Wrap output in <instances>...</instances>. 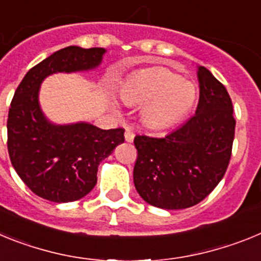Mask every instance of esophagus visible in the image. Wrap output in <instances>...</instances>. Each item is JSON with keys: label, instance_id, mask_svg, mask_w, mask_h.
Wrapping results in <instances>:
<instances>
[{"label": "esophagus", "instance_id": "obj_1", "mask_svg": "<svg viewBox=\"0 0 261 261\" xmlns=\"http://www.w3.org/2000/svg\"><path fill=\"white\" fill-rule=\"evenodd\" d=\"M124 137H125L126 142H132L135 140V133H133L132 129L126 128L125 133H124Z\"/></svg>", "mask_w": 261, "mask_h": 261}]
</instances>
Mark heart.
I'll return each instance as SVG.
<instances>
[{"label": "heart", "mask_w": 261, "mask_h": 261, "mask_svg": "<svg viewBox=\"0 0 261 261\" xmlns=\"http://www.w3.org/2000/svg\"><path fill=\"white\" fill-rule=\"evenodd\" d=\"M120 100L141 106L142 123L150 129H165L180 121L192 110L196 87L191 81L165 68L142 70L121 85Z\"/></svg>", "instance_id": "1"}]
</instances>
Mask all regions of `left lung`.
<instances>
[{
  "mask_svg": "<svg viewBox=\"0 0 261 261\" xmlns=\"http://www.w3.org/2000/svg\"><path fill=\"white\" fill-rule=\"evenodd\" d=\"M197 78L195 116L163 138L135 137V187L156 208L199 204L220 183L231 158L235 119L229 93L204 66H197Z\"/></svg>",
  "mask_w": 261,
  "mask_h": 261,
  "instance_id": "1",
  "label": "left lung"
}]
</instances>
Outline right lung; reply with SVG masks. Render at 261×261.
Returning <instances> with one entry per match:
<instances>
[{
	"instance_id": "add662e5",
	"label": "right lung",
	"mask_w": 261,
	"mask_h": 261,
	"mask_svg": "<svg viewBox=\"0 0 261 261\" xmlns=\"http://www.w3.org/2000/svg\"><path fill=\"white\" fill-rule=\"evenodd\" d=\"M105 53V48H62L30 69L15 90L8 117L9 155L23 183L39 197L53 202L82 199L95 187L99 163L124 142L123 128L56 125L39 105L45 77L95 69Z\"/></svg>"
}]
</instances>
